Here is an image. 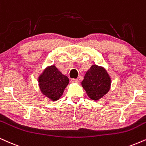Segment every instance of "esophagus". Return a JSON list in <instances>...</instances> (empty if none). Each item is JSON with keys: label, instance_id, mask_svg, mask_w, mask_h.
Instances as JSON below:
<instances>
[{"label": "esophagus", "instance_id": "1", "mask_svg": "<svg viewBox=\"0 0 146 146\" xmlns=\"http://www.w3.org/2000/svg\"><path fill=\"white\" fill-rule=\"evenodd\" d=\"M71 82H72V83H79V81L78 79H71Z\"/></svg>", "mask_w": 146, "mask_h": 146}]
</instances>
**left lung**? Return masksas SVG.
Returning a JSON list of instances; mask_svg holds the SVG:
<instances>
[{"instance_id":"left-lung-1","label":"left lung","mask_w":146,"mask_h":146,"mask_svg":"<svg viewBox=\"0 0 146 146\" xmlns=\"http://www.w3.org/2000/svg\"><path fill=\"white\" fill-rule=\"evenodd\" d=\"M82 86L89 98L97 101L110 90L111 78L104 68L93 64L86 73Z\"/></svg>"}]
</instances>
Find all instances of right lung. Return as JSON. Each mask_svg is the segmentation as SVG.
<instances>
[{
	"label": "right lung",
	"mask_w": 146,
	"mask_h": 146,
	"mask_svg": "<svg viewBox=\"0 0 146 146\" xmlns=\"http://www.w3.org/2000/svg\"><path fill=\"white\" fill-rule=\"evenodd\" d=\"M68 82V77L63 75L54 65L47 66L38 77V86L41 92L52 101L61 97Z\"/></svg>",
	"instance_id": "1"
}]
</instances>
